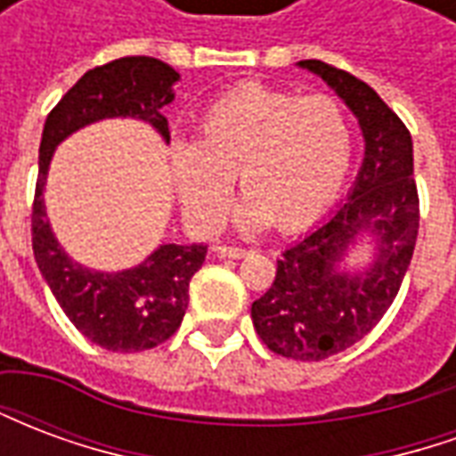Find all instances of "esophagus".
I'll use <instances>...</instances> for the list:
<instances>
[{"instance_id": "esophagus-1", "label": "esophagus", "mask_w": 456, "mask_h": 456, "mask_svg": "<svg viewBox=\"0 0 456 456\" xmlns=\"http://www.w3.org/2000/svg\"><path fill=\"white\" fill-rule=\"evenodd\" d=\"M215 251H217L219 258H244L247 256V248L227 247V244H222V247H217Z\"/></svg>"}]
</instances>
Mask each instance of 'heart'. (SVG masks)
<instances>
[{
    "label": "heart",
    "mask_w": 456,
    "mask_h": 456,
    "mask_svg": "<svg viewBox=\"0 0 456 456\" xmlns=\"http://www.w3.org/2000/svg\"><path fill=\"white\" fill-rule=\"evenodd\" d=\"M173 185L185 215L215 229L232 178L241 202L237 224L296 232L325 212L352 163V129L327 94H297L266 85L232 90L202 112L195 143L173 141Z\"/></svg>",
    "instance_id": "1"
}]
</instances>
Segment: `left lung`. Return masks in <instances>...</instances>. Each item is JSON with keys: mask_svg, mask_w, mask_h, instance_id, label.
I'll return each mask as SVG.
<instances>
[{"mask_svg": "<svg viewBox=\"0 0 456 456\" xmlns=\"http://www.w3.org/2000/svg\"><path fill=\"white\" fill-rule=\"evenodd\" d=\"M297 68L322 77L356 117L363 160L342 205L278 258L251 320L271 352L320 362L363 339L391 307L411 266L420 209L411 131L398 114L354 75L322 61ZM363 240L372 244V258L352 269L346 258Z\"/></svg>", "mask_w": 456, "mask_h": 456, "instance_id": "1", "label": "left lung"}]
</instances>
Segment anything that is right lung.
<instances>
[{
    "label": "right lung",
    "instance_id": "obj_1",
    "mask_svg": "<svg viewBox=\"0 0 456 456\" xmlns=\"http://www.w3.org/2000/svg\"><path fill=\"white\" fill-rule=\"evenodd\" d=\"M178 80L180 73L159 58H119L87 70L44 124L31 215L36 264L68 320L110 352H143L175 335L188 310L190 278L205 264L208 247L160 244L139 266L121 271L83 266L55 239L45 215V180L55 149L94 121H146L168 143V121L160 110L175 100L173 85Z\"/></svg>",
    "mask_w": 456,
    "mask_h": 456
}]
</instances>
